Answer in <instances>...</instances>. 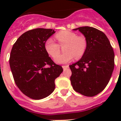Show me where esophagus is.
Listing matches in <instances>:
<instances>
[{
  "label": "esophagus",
  "mask_w": 121,
  "mask_h": 121,
  "mask_svg": "<svg viewBox=\"0 0 121 121\" xmlns=\"http://www.w3.org/2000/svg\"><path fill=\"white\" fill-rule=\"evenodd\" d=\"M62 67L63 68V70H66L68 68V65H63V66H62Z\"/></svg>",
  "instance_id": "1"
}]
</instances>
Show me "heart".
I'll list each match as a JSON object with an SVG mask.
<instances>
[{
  "label": "heart",
  "instance_id": "1",
  "mask_svg": "<svg viewBox=\"0 0 121 121\" xmlns=\"http://www.w3.org/2000/svg\"><path fill=\"white\" fill-rule=\"evenodd\" d=\"M56 38L60 45L65 44L63 54L57 56L60 53V46L52 39H48L45 43V49L48 54L55 58V62L64 64L71 61L75 57L78 59L85 53L87 46L86 38L83 36H77L75 33L69 31L59 32L56 35Z\"/></svg>",
  "mask_w": 121,
  "mask_h": 121
}]
</instances>
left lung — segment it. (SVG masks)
Instances as JSON below:
<instances>
[{"label": "left lung", "instance_id": "8db88e82", "mask_svg": "<svg viewBox=\"0 0 121 121\" xmlns=\"http://www.w3.org/2000/svg\"><path fill=\"white\" fill-rule=\"evenodd\" d=\"M78 30L87 41L85 53L75 63L70 65V81L75 91L93 97L105 88L114 68V53L106 35L94 27L84 26Z\"/></svg>", "mask_w": 121, "mask_h": 121}]
</instances>
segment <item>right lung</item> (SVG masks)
<instances>
[{
	"label": "right lung",
	"mask_w": 121,
	"mask_h": 121,
	"mask_svg": "<svg viewBox=\"0 0 121 121\" xmlns=\"http://www.w3.org/2000/svg\"><path fill=\"white\" fill-rule=\"evenodd\" d=\"M55 33L51 29L29 30L17 39L10 52L9 64L14 82L24 95L33 99L49 95L55 90V79L63 72L45 49L46 41Z\"/></svg>",
	"instance_id": "add662e5"
}]
</instances>
